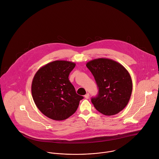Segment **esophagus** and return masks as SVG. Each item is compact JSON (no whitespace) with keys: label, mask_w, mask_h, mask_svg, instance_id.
I'll return each mask as SVG.
<instances>
[{"label":"esophagus","mask_w":159,"mask_h":159,"mask_svg":"<svg viewBox=\"0 0 159 159\" xmlns=\"http://www.w3.org/2000/svg\"><path fill=\"white\" fill-rule=\"evenodd\" d=\"M84 97H85V99H88L89 98V94H86L85 96H84Z\"/></svg>","instance_id":"34e87169"}]
</instances>
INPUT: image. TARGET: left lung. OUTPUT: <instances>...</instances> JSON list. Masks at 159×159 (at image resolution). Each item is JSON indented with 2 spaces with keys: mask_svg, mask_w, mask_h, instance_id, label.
Masks as SVG:
<instances>
[{
  "mask_svg": "<svg viewBox=\"0 0 159 159\" xmlns=\"http://www.w3.org/2000/svg\"><path fill=\"white\" fill-rule=\"evenodd\" d=\"M87 67L93 74L99 93L91 102L102 114L112 116L118 114L128 104L132 93L131 76L120 63L109 58L89 61Z\"/></svg>",
  "mask_w": 159,
  "mask_h": 159,
  "instance_id": "8db88e82",
  "label": "left lung"
}]
</instances>
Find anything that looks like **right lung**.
Returning a JSON list of instances; mask_svg holds the SVG:
<instances>
[{"instance_id": "add662e5", "label": "right lung", "mask_w": 159, "mask_h": 159, "mask_svg": "<svg viewBox=\"0 0 159 159\" xmlns=\"http://www.w3.org/2000/svg\"><path fill=\"white\" fill-rule=\"evenodd\" d=\"M75 63L56 60L41 67L34 75L31 93L44 115L57 121L67 119L76 111L84 98L78 95L69 79Z\"/></svg>"}]
</instances>
